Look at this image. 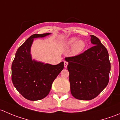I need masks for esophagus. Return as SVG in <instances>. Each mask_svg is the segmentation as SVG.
<instances>
[{
  "instance_id": "1",
  "label": "esophagus",
  "mask_w": 120,
  "mask_h": 120,
  "mask_svg": "<svg viewBox=\"0 0 120 120\" xmlns=\"http://www.w3.org/2000/svg\"><path fill=\"white\" fill-rule=\"evenodd\" d=\"M67 65H68V63H67V61H64V66L65 68H67Z\"/></svg>"
}]
</instances>
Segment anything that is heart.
<instances>
[{"label":"heart","mask_w":120,"mask_h":120,"mask_svg":"<svg viewBox=\"0 0 120 120\" xmlns=\"http://www.w3.org/2000/svg\"><path fill=\"white\" fill-rule=\"evenodd\" d=\"M67 47H72V52L74 54H77L82 52L86 47V43L82 40H78L75 37L70 38L66 41Z\"/></svg>","instance_id":"b5f03b06"}]
</instances>
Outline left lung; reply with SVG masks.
<instances>
[{
	"mask_svg": "<svg viewBox=\"0 0 120 120\" xmlns=\"http://www.w3.org/2000/svg\"><path fill=\"white\" fill-rule=\"evenodd\" d=\"M90 36L92 47L79 55L65 58L68 62L71 93L80 100L94 98L109 81L111 64L107 50L97 37Z\"/></svg>",
	"mask_w": 120,
	"mask_h": 120,
	"instance_id": "obj_1",
	"label": "left lung"
}]
</instances>
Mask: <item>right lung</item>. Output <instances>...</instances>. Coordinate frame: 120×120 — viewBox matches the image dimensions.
Returning <instances> with one entry per match:
<instances>
[{
    "label": "right lung",
    "instance_id": "1",
    "mask_svg": "<svg viewBox=\"0 0 120 120\" xmlns=\"http://www.w3.org/2000/svg\"><path fill=\"white\" fill-rule=\"evenodd\" d=\"M51 33L34 34L29 37L19 47L11 64V80L23 97L37 101L49 93L53 81L64 68V62L57 65L32 59L31 47L35 38H44Z\"/></svg>",
    "mask_w": 120,
    "mask_h": 120
}]
</instances>
